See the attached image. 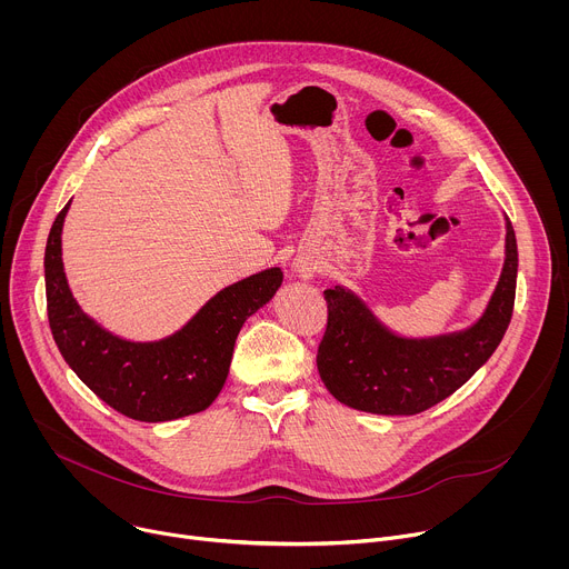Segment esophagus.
<instances>
[{"label":"esophagus","mask_w":569,"mask_h":569,"mask_svg":"<svg viewBox=\"0 0 569 569\" xmlns=\"http://www.w3.org/2000/svg\"><path fill=\"white\" fill-rule=\"evenodd\" d=\"M297 272L301 274V277H312V272H315V266L310 263V261H297Z\"/></svg>","instance_id":"34e87169"}]
</instances>
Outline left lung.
<instances>
[{
	"mask_svg": "<svg viewBox=\"0 0 569 569\" xmlns=\"http://www.w3.org/2000/svg\"><path fill=\"white\" fill-rule=\"evenodd\" d=\"M518 246L507 220V259L483 317L463 333L402 340L385 331L345 288H327V331L317 347V369L327 389L353 410L419 415L457 391L502 342L516 301Z\"/></svg>",
	"mask_w": 569,
	"mask_h": 569,
	"instance_id": "8db88e82",
	"label": "left lung"
}]
</instances>
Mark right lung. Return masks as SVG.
<instances>
[{
  "mask_svg": "<svg viewBox=\"0 0 569 569\" xmlns=\"http://www.w3.org/2000/svg\"><path fill=\"white\" fill-rule=\"evenodd\" d=\"M67 207L56 216L44 250L49 327L67 365L112 410L134 421H173L207 410L227 380L242 321L272 299L281 270L220 290L173 338L126 342L94 323L69 292L60 257Z\"/></svg>",
  "mask_w": 569,
  "mask_h": 569,
  "instance_id": "right-lung-1",
  "label": "right lung"
}]
</instances>
